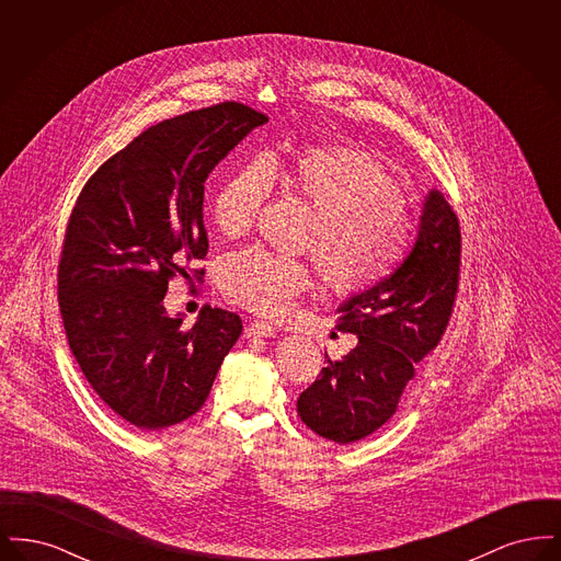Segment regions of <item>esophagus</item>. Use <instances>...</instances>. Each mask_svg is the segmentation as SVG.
<instances>
[{"mask_svg": "<svg viewBox=\"0 0 561 561\" xmlns=\"http://www.w3.org/2000/svg\"><path fill=\"white\" fill-rule=\"evenodd\" d=\"M245 339H261V336H275V328L267 321H250L243 330Z\"/></svg>", "mask_w": 561, "mask_h": 561, "instance_id": "esophagus-1", "label": "esophagus"}]
</instances>
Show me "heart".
<instances>
[{"label": "heart", "instance_id": "heart-1", "mask_svg": "<svg viewBox=\"0 0 561 561\" xmlns=\"http://www.w3.org/2000/svg\"><path fill=\"white\" fill-rule=\"evenodd\" d=\"M268 172L316 214L302 248L332 293H368L400 267L412 241L403 191L382 161L355 145L305 147L290 160L248 161L233 170L210 202L222 236L240 238L252 229L271 188ZM218 284L233 302L277 318L311 286V271L265 248H245L222 261Z\"/></svg>", "mask_w": 561, "mask_h": 561}]
</instances>
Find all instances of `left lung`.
I'll list each match as a JSON object with an SVG mask.
<instances>
[{
	"label": "left lung",
	"mask_w": 561,
	"mask_h": 561,
	"mask_svg": "<svg viewBox=\"0 0 561 561\" xmlns=\"http://www.w3.org/2000/svg\"><path fill=\"white\" fill-rule=\"evenodd\" d=\"M460 248L458 216L439 191H431L419 238L400 267L339 309L336 328L359 341L343 359L325 355V368L296 401L313 433L347 446L398 412L416 364L439 345L453 318Z\"/></svg>",
	"instance_id": "obj_1"
}]
</instances>
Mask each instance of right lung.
Masks as SVG:
<instances>
[{
	"label": "right lung",
	"mask_w": 561,
	"mask_h": 561,
	"mask_svg": "<svg viewBox=\"0 0 561 561\" xmlns=\"http://www.w3.org/2000/svg\"><path fill=\"white\" fill-rule=\"evenodd\" d=\"M268 122L243 103L188 111L138 134L81 188L58 259L69 348L94 393L138 431L193 416L238 343V313L170 318L172 277L202 279L204 183L241 138Z\"/></svg>",
	"instance_id": "add662e5"
}]
</instances>
